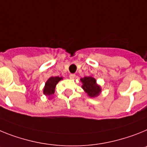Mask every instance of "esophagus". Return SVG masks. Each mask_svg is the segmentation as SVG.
I'll return each instance as SVG.
<instances>
[{
	"mask_svg": "<svg viewBox=\"0 0 147 147\" xmlns=\"http://www.w3.org/2000/svg\"><path fill=\"white\" fill-rule=\"evenodd\" d=\"M75 78V74H70L69 75V78L71 79H74Z\"/></svg>",
	"mask_w": 147,
	"mask_h": 147,
	"instance_id": "34e87169",
	"label": "esophagus"
}]
</instances>
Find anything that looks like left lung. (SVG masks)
<instances>
[{
  "label": "left lung",
  "mask_w": 147,
  "mask_h": 147,
  "mask_svg": "<svg viewBox=\"0 0 147 147\" xmlns=\"http://www.w3.org/2000/svg\"><path fill=\"white\" fill-rule=\"evenodd\" d=\"M82 82V88L87 93V95L91 98L96 97L100 92V87L96 84V80L94 78L89 76L81 79Z\"/></svg>",
  "instance_id": "8db88e82"
}]
</instances>
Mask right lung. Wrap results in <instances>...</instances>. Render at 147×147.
<instances>
[{"label":"right lung","instance_id":"1","mask_svg":"<svg viewBox=\"0 0 147 147\" xmlns=\"http://www.w3.org/2000/svg\"><path fill=\"white\" fill-rule=\"evenodd\" d=\"M61 79L62 78L59 77H51L50 78L48 79V81L45 84V87L43 89V93L48 96L54 94L56 84H58Z\"/></svg>","mask_w":147,"mask_h":147}]
</instances>
